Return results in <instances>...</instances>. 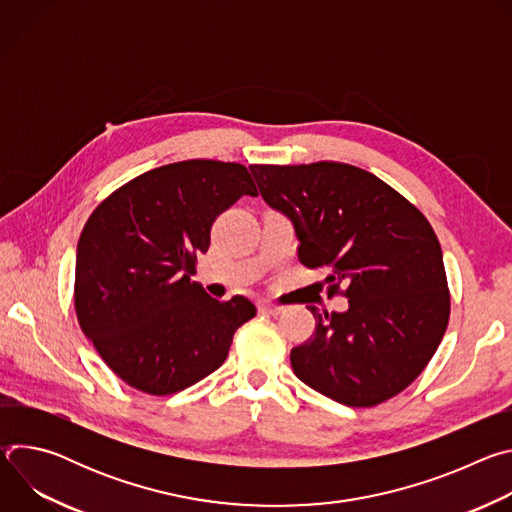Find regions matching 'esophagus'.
<instances>
[{"label": "esophagus", "mask_w": 512, "mask_h": 512, "mask_svg": "<svg viewBox=\"0 0 512 512\" xmlns=\"http://www.w3.org/2000/svg\"><path fill=\"white\" fill-rule=\"evenodd\" d=\"M259 312L261 314H269V316H279L283 312L281 306H275V304H269V302H259Z\"/></svg>", "instance_id": "1"}]
</instances>
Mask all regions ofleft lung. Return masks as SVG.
Instances as JSON below:
<instances>
[{
	"instance_id": "left-lung-1",
	"label": "left lung",
	"mask_w": 512,
	"mask_h": 512,
	"mask_svg": "<svg viewBox=\"0 0 512 512\" xmlns=\"http://www.w3.org/2000/svg\"><path fill=\"white\" fill-rule=\"evenodd\" d=\"M263 200L283 212L298 259L328 271V296L346 312L314 314L316 330L291 348V369L348 407H375L427 367L450 320L442 247L427 218L375 174L340 162L249 166Z\"/></svg>"
}]
</instances>
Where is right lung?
I'll use <instances>...</instances> for the list:
<instances>
[{
  "instance_id": "obj_1",
  "label": "right lung",
  "mask_w": 512,
  "mask_h": 512,
  "mask_svg": "<svg viewBox=\"0 0 512 512\" xmlns=\"http://www.w3.org/2000/svg\"><path fill=\"white\" fill-rule=\"evenodd\" d=\"M245 194L257 196L245 166L186 160L133 178L89 216L77 245V318L129 387L162 397L198 383L257 314L247 298L218 302L190 277L214 218Z\"/></svg>"
}]
</instances>
